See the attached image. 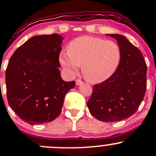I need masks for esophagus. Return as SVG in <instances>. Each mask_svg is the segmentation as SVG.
<instances>
[{"instance_id": "esophagus-1", "label": "esophagus", "mask_w": 156, "mask_h": 156, "mask_svg": "<svg viewBox=\"0 0 156 156\" xmlns=\"http://www.w3.org/2000/svg\"><path fill=\"white\" fill-rule=\"evenodd\" d=\"M82 83H83V81H82L81 80H79V79L76 80V85H80V84Z\"/></svg>"}]
</instances>
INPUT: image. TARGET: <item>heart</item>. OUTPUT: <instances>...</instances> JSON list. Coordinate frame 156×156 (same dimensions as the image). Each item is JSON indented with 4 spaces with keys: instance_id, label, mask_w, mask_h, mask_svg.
Masks as SVG:
<instances>
[{
    "instance_id": "obj_1",
    "label": "heart",
    "mask_w": 156,
    "mask_h": 156,
    "mask_svg": "<svg viewBox=\"0 0 156 156\" xmlns=\"http://www.w3.org/2000/svg\"><path fill=\"white\" fill-rule=\"evenodd\" d=\"M121 56L120 48L115 42L87 36L73 40L68 52L60 53L59 62L71 73H76L82 65L84 78L90 83H98L115 73Z\"/></svg>"
}]
</instances>
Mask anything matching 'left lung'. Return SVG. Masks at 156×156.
I'll list each match as a JSON object with an SVG mask.
<instances>
[{
    "mask_svg": "<svg viewBox=\"0 0 156 156\" xmlns=\"http://www.w3.org/2000/svg\"><path fill=\"white\" fill-rule=\"evenodd\" d=\"M117 41L121 61L115 73L93 87L87 102L89 112L102 122L128 119L136 112L147 88V64L141 51L119 34H107Z\"/></svg>",
    "mask_w": 156,
    "mask_h": 156,
    "instance_id": "1",
    "label": "left lung"
}]
</instances>
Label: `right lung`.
Instances as JSON below:
<instances>
[{
  "label": "right lung",
  "mask_w": 156,
  "mask_h": 156,
  "mask_svg": "<svg viewBox=\"0 0 156 156\" xmlns=\"http://www.w3.org/2000/svg\"><path fill=\"white\" fill-rule=\"evenodd\" d=\"M63 37L59 34L31 37L16 50L6 70L7 100L20 119L44 124L58 117L64 98L76 81L61 77L58 57Z\"/></svg>",
  "instance_id": "1"
}]
</instances>
